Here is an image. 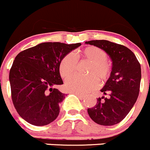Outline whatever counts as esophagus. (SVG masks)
Returning a JSON list of instances; mask_svg holds the SVG:
<instances>
[{
    "label": "esophagus",
    "mask_w": 150,
    "mask_h": 150,
    "mask_svg": "<svg viewBox=\"0 0 150 150\" xmlns=\"http://www.w3.org/2000/svg\"><path fill=\"white\" fill-rule=\"evenodd\" d=\"M76 96H78V97L80 99H83V98H84V96H82V95L79 94V93H76Z\"/></svg>",
    "instance_id": "1"
}]
</instances>
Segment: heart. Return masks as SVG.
I'll return each instance as SVG.
<instances>
[{"instance_id": "obj_1", "label": "heart", "mask_w": 150, "mask_h": 150, "mask_svg": "<svg viewBox=\"0 0 150 150\" xmlns=\"http://www.w3.org/2000/svg\"><path fill=\"white\" fill-rule=\"evenodd\" d=\"M107 54L98 47H87L74 54H68L63 57L59 66L60 76L64 79L72 76L76 70L77 61L86 60L91 66L88 69L87 77H74L66 82L68 90L79 94H87L98 87V81H106L110 76L112 67L107 61Z\"/></svg>"}]
</instances>
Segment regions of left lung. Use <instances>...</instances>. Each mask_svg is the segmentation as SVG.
<instances>
[{
  "label": "left lung",
  "instance_id": "obj_1",
  "mask_svg": "<svg viewBox=\"0 0 150 150\" xmlns=\"http://www.w3.org/2000/svg\"><path fill=\"white\" fill-rule=\"evenodd\" d=\"M85 44L104 50L112 61L110 77L100 91L104 96L97 98L89 116L101 125H116L127 116L138 98L140 89L141 66L134 53L127 47L106 40H93Z\"/></svg>",
  "mask_w": 150,
  "mask_h": 150
}]
</instances>
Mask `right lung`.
I'll list each match as a JSON object with an SVG mask.
<instances>
[{
	"label": "right lung",
	"instance_id": "1",
	"mask_svg": "<svg viewBox=\"0 0 150 150\" xmlns=\"http://www.w3.org/2000/svg\"><path fill=\"white\" fill-rule=\"evenodd\" d=\"M81 46L45 42L22 51L9 72L11 98L20 116L31 125L44 126L60 113L65 94L55 86L63 84L59 71L63 57Z\"/></svg>",
	"mask_w": 150,
	"mask_h": 150
}]
</instances>
